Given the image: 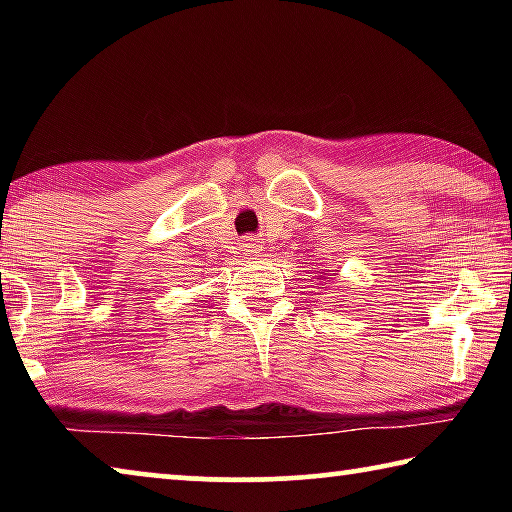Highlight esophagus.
Segmentation results:
<instances>
[{
	"mask_svg": "<svg viewBox=\"0 0 512 512\" xmlns=\"http://www.w3.org/2000/svg\"><path fill=\"white\" fill-rule=\"evenodd\" d=\"M259 250H262V241H259L257 237H246L244 241V253L248 257H257Z\"/></svg>",
	"mask_w": 512,
	"mask_h": 512,
	"instance_id": "1",
	"label": "esophagus"
}]
</instances>
